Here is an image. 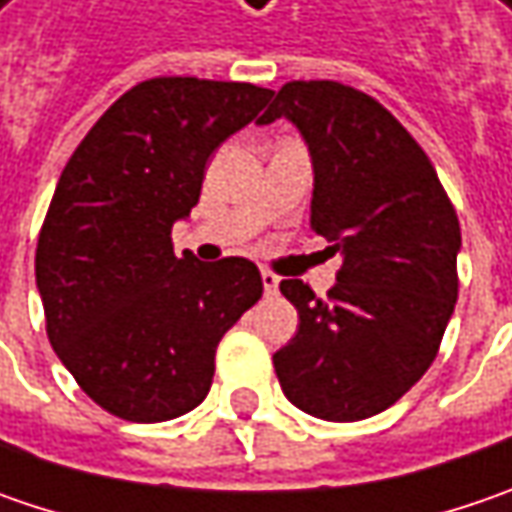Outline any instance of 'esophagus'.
Returning a JSON list of instances; mask_svg holds the SVG:
<instances>
[{
	"label": "esophagus",
	"instance_id": "1",
	"mask_svg": "<svg viewBox=\"0 0 512 512\" xmlns=\"http://www.w3.org/2000/svg\"><path fill=\"white\" fill-rule=\"evenodd\" d=\"M260 278H263V289H266V295H275V292H278L280 278H278V275H275V272L263 269V272H260Z\"/></svg>",
	"mask_w": 512,
	"mask_h": 512
}]
</instances>
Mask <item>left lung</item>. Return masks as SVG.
Wrapping results in <instances>:
<instances>
[{"mask_svg":"<svg viewBox=\"0 0 512 512\" xmlns=\"http://www.w3.org/2000/svg\"><path fill=\"white\" fill-rule=\"evenodd\" d=\"M272 94L260 123L300 128L315 166L312 232L344 255L326 298L280 280L300 323L272 361L298 410L361 421L438 355L458 298V214L424 148L375 97L332 79H292Z\"/></svg>","mask_w":512,"mask_h":512,"instance_id":"left-lung-1","label":"left lung"}]
</instances>
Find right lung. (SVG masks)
Segmentation results:
<instances>
[{
  "label": "right lung",
  "mask_w": 512,
  "mask_h": 512,
  "mask_svg": "<svg viewBox=\"0 0 512 512\" xmlns=\"http://www.w3.org/2000/svg\"><path fill=\"white\" fill-rule=\"evenodd\" d=\"M269 97L252 82L145 79L62 168L36 243L45 332L79 389L117 418L194 410L220 338L263 295L252 260L177 257L171 226L197 206L214 148Z\"/></svg>",
  "instance_id": "1"
}]
</instances>
